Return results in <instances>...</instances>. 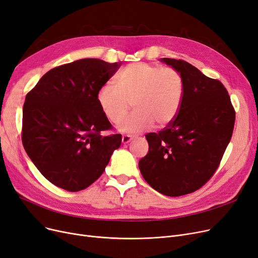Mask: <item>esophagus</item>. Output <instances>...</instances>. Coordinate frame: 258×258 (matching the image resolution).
Listing matches in <instances>:
<instances>
[{
    "label": "esophagus",
    "instance_id": "esophagus-1",
    "mask_svg": "<svg viewBox=\"0 0 258 258\" xmlns=\"http://www.w3.org/2000/svg\"><path fill=\"white\" fill-rule=\"evenodd\" d=\"M132 139H133V137L131 135H123L122 136V143H128Z\"/></svg>",
    "mask_w": 258,
    "mask_h": 258
}]
</instances>
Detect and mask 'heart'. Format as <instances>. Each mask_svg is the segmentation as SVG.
<instances>
[{
    "label": "heart",
    "instance_id": "heart-1",
    "mask_svg": "<svg viewBox=\"0 0 258 258\" xmlns=\"http://www.w3.org/2000/svg\"><path fill=\"white\" fill-rule=\"evenodd\" d=\"M184 94L181 75L171 67L134 63L116 78V87L104 85L97 95L104 116L118 124L133 103L137 110L119 125L123 133L137 134L152 126L163 127L176 118Z\"/></svg>",
    "mask_w": 258,
    "mask_h": 258
}]
</instances>
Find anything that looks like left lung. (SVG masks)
Here are the masks:
<instances>
[{
    "mask_svg": "<svg viewBox=\"0 0 258 258\" xmlns=\"http://www.w3.org/2000/svg\"><path fill=\"white\" fill-rule=\"evenodd\" d=\"M162 61L181 75L183 99L170 124L145 135L149 152L139 169L157 192L178 197L197 191L215 174L232 138L235 109L219 80L186 61Z\"/></svg>",
    "mask_w": 258,
    "mask_h": 258,
    "instance_id": "obj_1",
    "label": "left lung"
}]
</instances>
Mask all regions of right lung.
Instances as JSON below:
<instances>
[{"instance_id": "add662e5", "label": "right lung", "mask_w": 258, "mask_h": 258, "mask_svg": "<svg viewBox=\"0 0 258 258\" xmlns=\"http://www.w3.org/2000/svg\"><path fill=\"white\" fill-rule=\"evenodd\" d=\"M121 66L81 59L44 75L23 105L22 143L40 173L55 186L78 192L102 175L122 140L97 95Z\"/></svg>"}]
</instances>
